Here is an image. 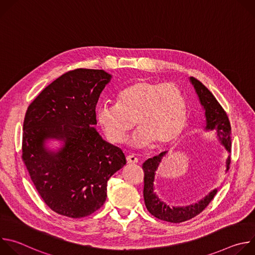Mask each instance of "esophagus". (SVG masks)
<instances>
[{
	"label": "esophagus",
	"mask_w": 255,
	"mask_h": 255,
	"mask_svg": "<svg viewBox=\"0 0 255 255\" xmlns=\"http://www.w3.org/2000/svg\"><path fill=\"white\" fill-rule=\"evenodd\" d=\"M126 160H127V163H129V164H135V163L138 162L137 157L134 156V155H128L126 157Z\"/></svg>",
	"instance_id": "34e87169"
}]
</instances>
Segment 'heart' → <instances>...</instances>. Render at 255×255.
Masks as SVG:
<instances>
[{
    "label": "heart",
    "instance_id": "heart-1",
    "mask_svg": "<svg viewBox=\"0 0 255 255\" xmlns=\"http://www.w3.org/2000/svg\"><path fill=\"white\" fill-rule=\"evenodd\" d=\"M188 117V104L175 85L139 80L123 89L118 104H103L97 109V120L107 139L115 144L125 141L136 125L139 130L130 141L136 148L154 141L158 146L176 140Z\"/></svg>",
    "mask_w": 255,
    "mask_h": 255
}]
</instances>
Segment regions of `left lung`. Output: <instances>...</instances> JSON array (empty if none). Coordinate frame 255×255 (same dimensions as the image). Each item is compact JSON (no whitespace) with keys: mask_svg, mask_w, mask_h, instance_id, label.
Returning a JSON list of instances; mask_svg holds the SVG:
<instances>
[{"mask_svg":"<svg viewBox=\"0 0 255 255\" xmlns=\"http://www.w3.org/2000/svg\"><path fill=\"white\" fill-rule=\"evenodd\" d=\"M190 82L194 86L199 101L205 111L206 123L204 129L206 131H214L218 140L220 141L228 152V157L225 161V171L227 172L230 165L231 152V126L228 116L213 94L200 81L191 77ZM166 154L167 151H163L152 158H148L142 165L144 170V202L148 212L154 217L158 218V219L170 223H181L199 215L214 199L218 192V188L212 190L207 196L195 204L183 207L167 205L165 202L159 199L154 192L156 171L158 170V167Z\"/></svg>","mask_w":255,"mask_h":255,"instance_id":"obj_1","label":"left lung"}]
</instances>
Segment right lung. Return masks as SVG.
<instances>
[{"mask_svg":"<svg viewBox=\"0 0 255 255\" xmlns=\"http://www.w3.org/2000/svg\"><path fill=\"white\" fill-rule=\"evenodd\" d=\"M112 76L78 68L46 87L28 107L22 158L45 204L69 218L89 216L107 198V183L126 164L123 151L96 130V106ZM50 139L62 146L50 150Z\"/></svg>","mask_w":255,"mask_h":255,"instance_id":"right-lung-1","label":"right lung"}]
</instances>
